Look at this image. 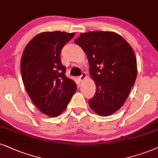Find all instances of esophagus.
<instances>
[{"label": "esophagus", "mask_w": 158, "mask_h": 158, "mask_svg": "<svg viewBox=\"0 0 158 158\" xmlns=\"http://www.w3.org/2000/svg\"><path fill=\"white\" fill-rule=\"evenodd\" d=\"M86 77H87V73L84 72V73H82V74H81V76H79V77H78V79H79V80L80 81H83L84 79H85Z\"/></svg>", "instance_id": "esophagus-1"}]
</instances>
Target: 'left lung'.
Segmentation results:
<instances>
[{"label":"left lung","instance_id":"left-lung-1","mask_svg":"<svg viewBox=\"0 0 158 158\" xmlns=\"http://www.w3.org/2000/svg\"><path fill=\"white\" fill-rule=\"evenodd\" d=\"M74 42L87 55L89 74L96 86L89 106L101 116L116 112L125 102L136 79L132 47L121 35L109 31L81 33Z\"/></svg>","mask_w":158,"mask_h":158}]
</instances>
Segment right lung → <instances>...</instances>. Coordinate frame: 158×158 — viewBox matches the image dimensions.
I'll return each mask as SVG.
<instances>
[{
    "mask_svg": "<svg viewBox=\"0 0 158 158\" xmlns=\"http://www.w3.org/2000/svg\"><path fill=\"white\" fill-rule=\"evenodd\" d=\"M75 33L55 31L39 33L27 44L21 60L25 89L44 114L57 117L66 109L77 84L65 76L60 52Z\"/></svg>",
    "mask_w": 158,
    "mask_h": 158,
    "instance_id": "right-lung-1",
    "label": "right lung"
}]
</instances>
